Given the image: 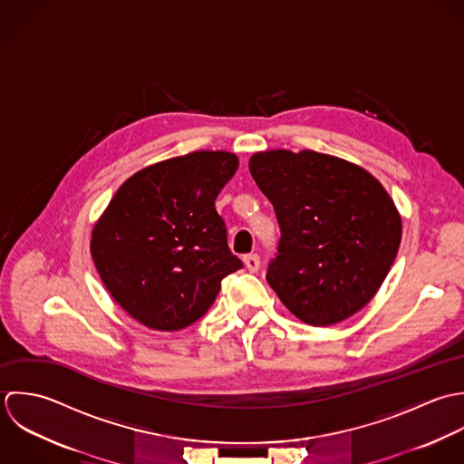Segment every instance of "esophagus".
I'll use <instances>...</instances> for the list:
<instances>
[{
  "instance_id": "obj_1",
  "label": "esophagus",
  "mask_w": 464,
  "mask_h": 464,
  "mask_svg": "<svg viewBox=\"0 0 464 464\" xmlns=\"http://www.w3.org/2000/svg\"><path fill=\"white\" fill-rule=\"evenodd\" d=\"M244 264L249 273H256L260 269V256L258 255H247L244 256Z\"/></svg>"
}]
</instances>
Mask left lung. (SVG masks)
I'll list each match as a JSON object with an SVG mask.
<instances>
[{"label": "left lung", "instance_id": "8db88e82", "mask_svg": "<svg viewBox=\"0 0 464 464\" xmlns=\"http://www.w3.org/2000/svg\"><path fill=\"white\" fill-rule=\"evenodd\" d=\"M249 170L278 217L267 283L281 303L312 326L362 310L401 240V217L385 188L362 167L314 150L256 152Z\"/></svg>", "mask_w": 464, "mask_h": 464}]
</instances>
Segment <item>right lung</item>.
<instances>
[{"label": "right lung", "mask_w": 464, "mask_h": 464, "mask_svg": "<svg viewBox=\"0 0 464 464\" xmlns=\"http://www.w3.org/2000/svg\"><path fill=\"white\" fill-rule=\"evenodd\" d=\"M238 158L197 150L150 165L118 188L92 231L94 267L112 299L150 330L202 317L220 281L242 269L215 198Z\"/></svg>", "instance_id": "right-lung-1"}]
</instances>
